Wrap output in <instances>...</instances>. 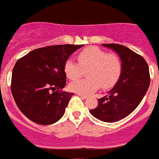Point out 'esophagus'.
<instances>
[{
	"instance_id": "34e87169",
	"label": "esophagus",
	"mask_w": 159,
	"mask_h": 159,
	"mask_svg": "<svg viewBox=\"0 0 159 159\" xmlns=\"http://www.w3.org/2000/svg\"><path fill=\"white\" fill-rule=\"evenodd\" d=\"M77 95H79V96H80L81 98H82V99H87V98H88V96H87V95H82V94H77Z\"/></svg>"
}]
</instances>
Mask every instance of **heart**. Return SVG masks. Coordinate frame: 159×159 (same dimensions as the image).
I'll return each mask as SVG.
<instances>
[{"label": "heart", "mask_w": 159, "mask_h": 159, "mask_svg": "<svg viewBox=\"0 0 159 159\" xmlns=\"http://www.w3.org/2000/svg\"><path fill=\"white\" fill-rule=\"evenodd\" d=\"M79 65L74 60H67L64 70L70 80H76L87 70L88 78L73 81L69 85L71 91L82 95H90L101 85L107 89L119 80L122 72V61L116 53H107L98 47H88L77 55Z\"/></svg>", "instance_id": "obj_1"}]
</instances>
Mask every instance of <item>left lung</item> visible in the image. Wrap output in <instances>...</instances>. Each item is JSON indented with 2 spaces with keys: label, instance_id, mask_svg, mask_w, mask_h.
I'll list each match as a JSON object with an SVG mask.
<instances>
[{
  "label": "left lung",
  "instance_id": "8db88e82",
  "mask_svg": "<svg viewBox=\"0 0 159 159\" xmlns=\"http://www.w3.org/2000/svg\"><path fill=\"white\" fill-rule=\"evenodd\" d=\"M116 52L122 61L119 80L106 96L98 99L95 109L90 111L102 122L114 123L124 119L139 106L150 86L147 63L143 57L128 48L117 43H102Z\"/></svg>",
  "mask_w": 159,
  "mask_h": 159
}]
</instances>
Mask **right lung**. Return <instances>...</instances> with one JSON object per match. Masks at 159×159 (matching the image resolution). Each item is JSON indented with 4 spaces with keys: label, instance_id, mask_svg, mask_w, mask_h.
Segmentation results:
<instances>
[{
    "label": "right lung",
    "instance_id": "obj_1",
    "mask_svg": "<svg viewBox=\"0 0 159 159\" xmlns=\"http://www.w3.org/2000/svg\"><path fill=\"white\" fill-rule=\"evenodd\" d=\"M83 46L60 44L40 48L16 61L12 69L11 91L20 111L31 121L50 125L64 116L73 95L61 91L67 80L64 64Z\"/></svg>",
    "mask_w": 159,
    "mask_h": 159
}]
</instances>
